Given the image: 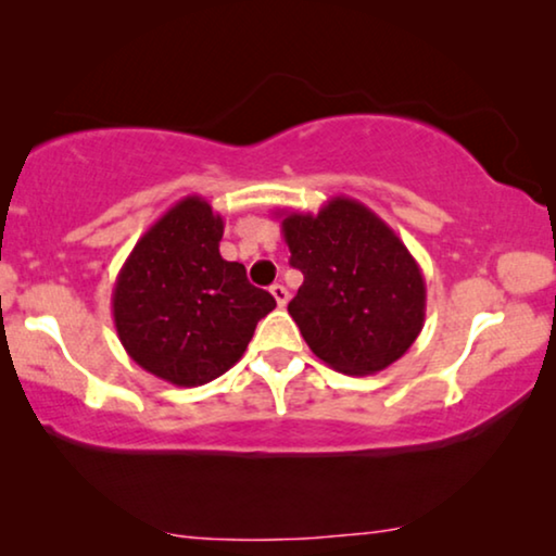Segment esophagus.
<instances>
[{
    "instance_id": "obj_1",
    "label": "esophagus",
    "mask_w": 556,
    "mask_h": 556,
    "mask_svg": "<svg viewBox=\"0 0 556 556\" xmlns=\"http://www.w3.org/2000/svg\"><path fill=\"white\" fill-rule=\"evenodd\" d=\"M270 295H273V299H276V303H278L280 308H283L286 303H288V291H286V286H280V283L270 286Z\"/></svg>"
}]
</instances>
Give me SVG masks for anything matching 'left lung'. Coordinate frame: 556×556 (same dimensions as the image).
I'll use <instances>...</instances> for the list:
<instances>
[{
	"instance_id": "8db88e82",
	"label": "left lung",
	"mask_w": 556,
	"mask_h": 556,
	"mask_svg": "<svg viewBox=\"0 0 556 556\" xmlns=\"http://www.w3.org/2000/svg\"><path fill=\"white\" fill-rule=\"evenodd\" d=\"M303 286L288 314L318 359L349 377L397 362L425 324V278L397 232L352 197H331L316 215L278 212Z\"/></svg>"
}]
</instances>
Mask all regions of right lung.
Here are the masks:
<instances>
[{
  "label": "right lung",
  "instance_id": "1",
  "mask_svg": "<svg viewBox=\"0 0 556 556\" xmlns=\"http://www.w3.org/2000/svg\"><path fill=\"white\" fill-rule=\"evenodd\" d=\"M225 219L200 194L164 212L136 242L111 295L113 324L141 369L177 387L207 384L240 362L276 308L245 265L219 255Z\"/></svg>",
  "mask_w": 556,
  "mask_h": 556
}]
</instances>
